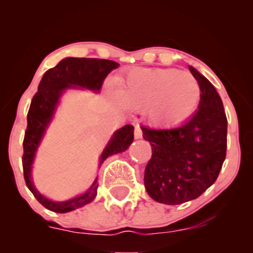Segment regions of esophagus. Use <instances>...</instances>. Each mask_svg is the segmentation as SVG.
<instances>
[{
    "label": "esophagus",
    "mask_w": 253,
    "mask_h": 253,
    "mask_svg": "<svg viewBox=\"0 0 253 253\" xmlns=\"http://www.w3.org/2000/svg\"><path fill=\"white\" fill-rule=\"evenodd\" d=\"M141 136H143V130H141L139 125H136L135 128H134V138L135 139H140Z\"/></svg>",
    "instance_id": "34e87169"
}]
</instances>
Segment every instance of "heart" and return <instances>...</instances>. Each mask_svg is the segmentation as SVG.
I'll return each mask as SVG.
<instances>
[{
	"label": "heart",
	"instance_id": "heart-1",
	"mask_svg": "<svg viewBox=\"0 0 253 253\" xmlns=\"http://www.w3.org/2000/svg\"><path fill=\"white\" fill-rule=\"evenodd\" d=\"M117 94L127 108L146 109L158 127L184 124L201 102V88L193 75L176 69L136 68L118 80Z\"/></svg>",
	"mask_w": 253,
	"mask_h": 253
}]
</instances>
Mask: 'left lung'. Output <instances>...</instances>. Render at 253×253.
Listing matches in <instances>:
<instances>
[{
    "instance_id": "8db88e82",
    "label": "left lung",
    "mask_w": 253,
    "mask_h": 253,
    "mask_svg": "<svg viewBox=\"0 0 253 253\" xmlns=\"http://www.w3.org/2000/svg\"><path fill=\"white\" fill-rule=\"evenodd\" d=\"M201 88L199 109L187 123L175 128L141 127L152 147L145 169L149 195L165 205H181L197 199L216 181L226 158L227 118L214 85L193 66Z\"/></svg>"
}]
</instances>
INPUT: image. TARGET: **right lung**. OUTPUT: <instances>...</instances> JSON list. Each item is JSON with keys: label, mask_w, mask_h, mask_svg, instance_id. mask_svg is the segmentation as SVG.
Segmentation results:
<instances>
[{"label": "right lung", "mask_w": 253, "mask_h": 253, "mask_svg": "<svg viewBox=\"0 0 253 253\" xmlns=\"http://www.w3.org/2000/svg\"><path fill=\"white\" fill-rule=\"evenodd\" d=\"M119 66V63L108 59L97 58H65L60 60L54 68L45 72L40 81L27 114V128L24 138V156L22 167L26 185L32 191L34 197L45 208L56 213H68L77 208L88 205L97 194V178L92 183L88 191L82 195L63 202H54L46 199L36 189L32 182V164L38 146L42 141L45 130L50 125L54 112L59 103V98L66 89L85 88L94 91H100L104 78ZM134 139V127L126 125L118 129L112 136L100 158V165L109 156L126 151Z\"/></svg>", "instance_id": "add662e5"}]
</instances>
